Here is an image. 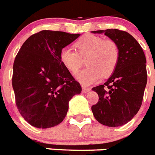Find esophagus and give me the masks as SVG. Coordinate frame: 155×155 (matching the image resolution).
<instances>
[{
  "label": "esophagus",
  "mask_w": 155,
  "mask_h": 155,
  "mask_svg": "<svg viewBox=\"0 0 155 155\" xmlns=\"http://www.w3.org/2000/svg\"><path fill=\"white\" fill-rule=\"evenodd\" d=\"M90 91V88L85 87V86H82V92L83 93H87Z\"/></svg>",
  "instance_id": "obj_1"
}]
</instances>
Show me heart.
I'll return each mask as SVG.
<instances>
[{
  "instance_id": "b5f03b06",
  "label": "heart",
  "mask_w": 155,
  "mask_h": 155,
  "mask_svg": "<svg viewBox=\"0 0 155 155\" xmlns=\"http://www.w3.org/2000/svg\"><path fill=\"white\" fill-rule=\"evenodd\" d=\"M78 51L71 47H65L60 54L61 61L70 71L76 72L83 64L86 67L75 74L83 85H90L101 77H107L115 70L118 61V48L113 41L95 35H88L75 44Z\"/></svg>"
}]
</instances>
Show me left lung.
Instances as JSON below:
<instances>
[{
    "mask_svg": "<svg viewBox=\"0 0 155 155\" xmlns=\"http://www.w3.org/2000/svg\"><path fill=\"white\" fill-rule=\"evenodd\" d=\"M104 33L117 45L118 61L111 76L103 85L92 90L99 101L91 107L97 122L117 127L127 124L141 107L147 82L146 57L139 43L130 33L116 28L92 31Z\"/></svg>",
    "mask_w": 155,
    "mask_h": 155,
    "instance_id": "left-lung-1",
    "label": "left lung"
}]
</instances>
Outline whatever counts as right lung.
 <instances>
[{
	"mask_svg": "<svg viewBox=\"0 0 155 155\" xmlns=\"http://www.w3.org/2000/svg\"><path fill=\"white\" fill-rule=\"evenodd\" d=\"M81 34L42 30L22 45L13 63V88L20 114L37 128L60 124L80 84L61 61V49Z\"/></svg>",
	"mask_w": 155,
	"mask_h": 155,
	"instance_id": "right-lung-1",
	"label": "right lung"
}]
</instances>
